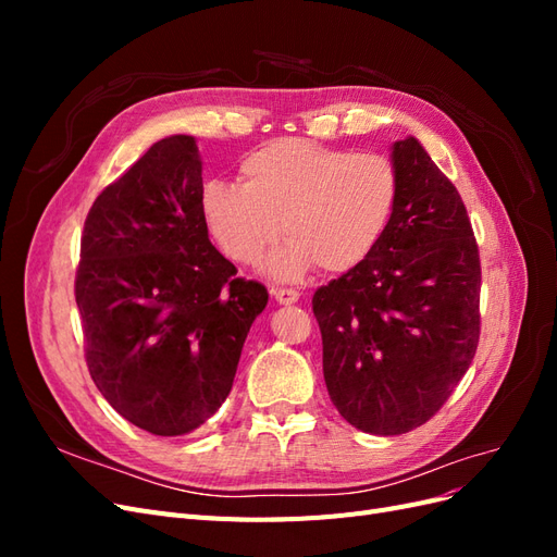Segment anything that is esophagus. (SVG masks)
<instances>
[{
    "instance_id": "34e87169",
    "label": "esophagus",
    "mask_w": 557,
    "mask_h": 557,
    "mask_svg": "<svg viewBox=\"0 0 557 557\" xmlns=\"http://www.w3.org/2000/svg\"><path fill=\"white\" fill-rule=\"evenodd\" d=\"M272 295H274V299L278 301V305H285V307L295 305V301L299 299V293L293 290V288H274Z\"/></svg>"
}]
</instances>
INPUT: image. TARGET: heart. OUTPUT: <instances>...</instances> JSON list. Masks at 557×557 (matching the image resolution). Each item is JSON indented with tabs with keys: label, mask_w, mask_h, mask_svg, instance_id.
Returning a JSON list of instances; mask_svg holds the SVG:
<instances>
[{
	"label": "heart",
	"mask_w": 557,
	"mask_h": 557,
	"mask_svg": "<svg viewBox=\"0 0 557 557\" xmlns=\"http://www.w3.org/2000/svg\"><path fill=\"white\" fill-rule=\"evenodd\" d=\"M399 197L395 164L379 153H352L309 139H276L242 162V185L211 181L199 209L218 246L252 264L283 234L290 237L264 272L295 281L318 264L350 272L372 256Z\"/></svg>",
	"instance_id": "1"
}]
</instances>
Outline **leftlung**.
<instances>
[{"mask_svg": "<svg viewBox=\"0 0 557 557\" xmlns=\"http://www.w3.org/2000/svg\"><path fill=\"white\" fill-rule=\"evenodd\" d=\"M399 197L372 256L313 295L330 399L393 436L444 407L479 346L481 260L460 193L418 139L393 144Z\"/></svg>", "mask_w": 557, "mask_h": 557, "instance_id": "obj_1", "label": "left lung"}]
</instances>
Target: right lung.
I'll return each instance as SVG.
<instances>
[{
  "label": "right lung",
  "instance_id": "1",
  "mask_svg": "<svg viewBox=\"0 0 557 557\" xmlns=\"http://www.w3.org/2000/svg\"><path fill=\"white\" fill-rule=\"evenodd\" d=\"M195 137L174 134L95 199L76 305L99 393L132 425L183 436L223 407L267 288L237 278L199 209Z\"/></svg>",
  "mask_w": 557,
  "mask_h": 557
}]
</instances>
